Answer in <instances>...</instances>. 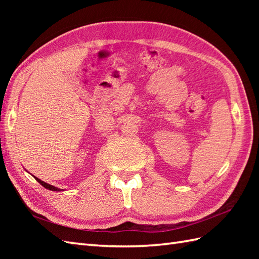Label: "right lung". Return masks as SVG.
Returning a JSON list of instances; mask_svg holds the SVG:
<instances>
[{"label":"right lung","instance_id":"right-lung-1","mask_svg":"<svg viewBox=\"0 0 259 259\" xmlns=\"http://www.w3.org/2000/svg\"><path fill=\"white\" fill-rule=\"evenodd\" d=\"M35 179L38 181V183H40L42 186H45L46 188H48V189H50V190H60V189H58L57 187H53V186H51V185H49V184H47V183H45V181H42L41 179H38V178H36L35 177Z\"/></svg>","mask_w":259,"mask_h":259}]
</instances>
